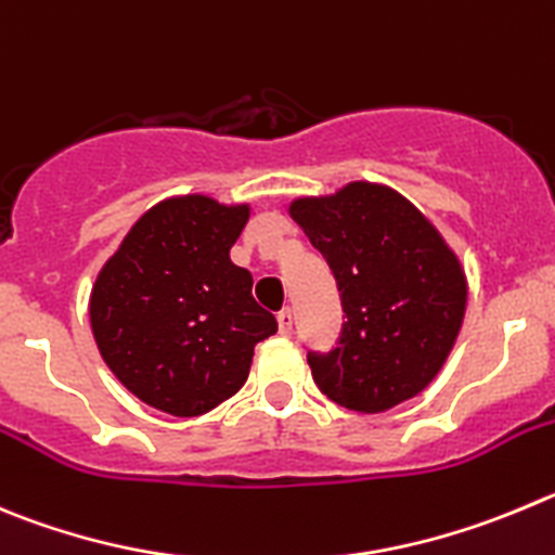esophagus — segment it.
I'll return each mask as SVG.
<instances>
[{
    "mask_svg": "<svg viewBox=\"0 0 555 555\" xmlns=\"http://www.w3.org/2000/svg\"><path fill=\"white\" fill-rule=\"evenodd\" d=\"M276 320H279V334L282 336L293 334V312H289V309H282Z\"/></svg>",
    "mask_w": 555,
    "mask_h": 555,
    "instance_id": "esophagus-1",
    "label": "esophagus"
}]
</instances>
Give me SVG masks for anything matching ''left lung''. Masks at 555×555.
Returning <instances> with one entry per match:
<instances>
[{"mask_svg": "<svg viewBox=\"0 0 555 555\" xmlns=\"http://www.w3.org/2000/svg\"><path fill=\"white\" fill-rule=\"evenodd\" d=\"M289 216L328 262L348 318L339 348L309 353L320 391L359 413L424 391L452 353L468 301L441 232L395 189L364 180L301 196Z\"/></svg>", "mask_w": 555, "mask_h": 555, "instance_id": "1", "label": "left lung"}]
</instances>
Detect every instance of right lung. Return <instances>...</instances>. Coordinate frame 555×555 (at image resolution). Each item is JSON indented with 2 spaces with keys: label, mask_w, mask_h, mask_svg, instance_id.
<instances>
[{
  "label": "right lung",
  "mask_w": 555,
  "mask_h": 555,
  "mask_svg": "<svg viewBox=\"0 0 555 555\" xmlns=\"http://www.w3.org/2000/svg\"><path fill=\"white\" fill-rule=\"evenodd\" d=\"M248 205L205 194L158 202L131 227L90 295L95 345L114 377L172 416H202L246 383L276 318L230 260Z\"/></svg>",
  "instance_id": "obj_1"
}]
</instances>
